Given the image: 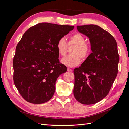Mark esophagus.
Segmentation results:
<instances>
[{
	"mask_svg": "<svg viewBox=\"0 0 129 129\" xmlns=\"http://www.w3.org/2000/svg\"><path fill=\"white\" fill-rule=\"evenodd\" d=\"M67 71H68V72H72L73 70H72V69H71V68H67Z\"/></svg>",
	"mask_w": 129,
	"mask_h": 129,
	"instance_id": "1",
	"label": "esophagus"
}]
</instances>
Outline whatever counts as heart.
Returning a JSON list of instances; mask_svg holds the SVG:
<instances>
[{
  "label": "heart",
  "instance_id": "obj_1",
  "mask_svg": "<svg viewBox=\"0 0 129 129\" xmlns=\"http://www.w3.org/2000/svg\"><path fill=\"white\" fill-rule=\"evenodd\" d=\"M68 45H75L72 50V55H68L61 60L62 63L69 67H75L79 65L82 61L81 58H87L90 52V46L85 42V38L79 33H76L70 36L68 38ZM56 48L60 55H66L67 52L68 44L64 38H61L58 40Z\"/></svg>",
  "mask_w": 129,
  "mask_h": 129
}]
</instances>
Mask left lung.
Segmentation results:
<instances>
[{
    "label": "left lung",
    "instance_id": "8db88e82",
    "mask_svg": "<svg viewBox=\"0 0 129 129\" xmlns=\"http://www.w3.org/2000/svg\"><path fill=\"white\" fill-rule=\"evenodd\" d=\"M77 29L89 38L92 53L74 70L73 93L80 103L93 104L106 97L117 75V45L114 37L99 26H77Z\"/></svg>",
    "mask_w": 129,
    "mask_h": 129
}]
</instances>
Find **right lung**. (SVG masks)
Segmentation results:
<instances>
[{"mask_svg":"<svg viewBox=\"0 0 129 129\" xmlns=\"http://www.w3.org/2000/svg\"><path fill=\"white\" fill-rule=\"evenodd\" d=\"M74 28L39 23L26 31L18 42L13 61V81L27 102L44 103L54 95L57 79L67 70L58 60L57 42Z\"/></svg>","mask_w":129,"mask_h":129,"instance_id":"obj_1","label":"right lung"}]
</instances>
